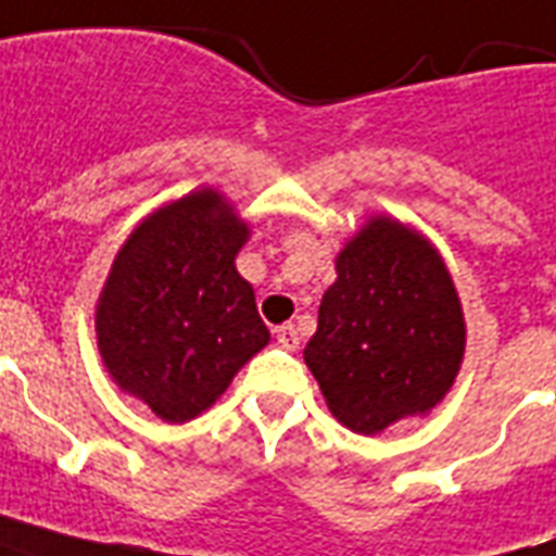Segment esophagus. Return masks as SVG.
Here are the masks:
<instances>
[{"mask_svg":"<svg viewBox=\"0 0 556 556\" xmlns=\"http://www.w3.org/2000/svg\"><path fill=\"white\" fill-rule=\"evenodd\" d=\"M277 343L279 346H286V349H296L300 346V334H296V326L294 323H286V326H279L277 331Z\"/></svg>","mask_w":556,"mask_h":556,"instance_id":"1","label":"esophagus"}]
</instances>
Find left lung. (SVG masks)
Listing matches in <instances>:
<instances>
[{
	"instance_id": "1",
	"label": "left lung",
	"mask_w": 556,
	"mask_h": 556,
	"mask_svg": "<svg viewBox=\"0 0 556 556\" xmlns=\"http://www.w3.org/2000/svg\"><path fill=\"white\" fill-rule=\"evenodd\" d=\"M334 270L303 352L331 415L375 435L435 409L467 346L462 300L439 248L375 213L340 248Z\"/></svg>"
}]
</instances>
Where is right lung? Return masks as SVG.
I'll list each match as a JSON object with an SVG mask.
<instances>
[{
	"instance_id": "obj_1",
	"label": "right lung",
	"mask_w": 556,
	"mask_h": 556,
	"mask_svg": "<svg viewBox=\"0 0 556 556\" xmlns=\"http://www.w3.org/2000/svg\"><path fill=\"white\" fill-rule=\"evenodd\" d=\"M251 227L213 187L152 210L121 244L94 308L100 361L161 421L216 404L268 346L253 286L236 270Z\"/></svg>"
}]
</instances>
